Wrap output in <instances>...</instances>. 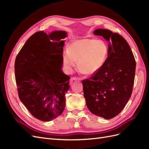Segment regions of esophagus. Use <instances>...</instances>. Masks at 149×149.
Listing matches in <instances>:
<instances>
[{"label":"esophagus","mask_w":149,"mask_h":149,"mask_svg":"<svg viewBox=\"0 0 149 149\" xmlns=\"http://www.w3.org/2000/svg\"><path fill=\"white\" fill-rule=\"evenodd\" d=\"M81 78H78V77H73L71 78L70 79V83H71L73 81H81Z\"/></svg>","instance_id":"obj_1"}]
</instances>
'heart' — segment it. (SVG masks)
<instances>
[{"instance_id": "heart-1", "label": "heart", "mask_w": 149, "mask_h": 149, "mask_svg": "<svg viewBox=\"0 0 149 149\" xmlns=\"http://www.w3.org/2000/svg\"><path fill=\"white\" fill-rule=\"evenodd\" d=\"M108 48L102 40L80 39L71 42L68 53L63 55V61L66 70L71 72L78 63V69L86 75H92L104 64Z\"/></svg>"}]
</instances>
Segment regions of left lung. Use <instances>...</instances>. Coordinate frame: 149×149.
Masks as SVG:
<instances>
[{
    "label": "left lung",
    "instance_id": "obj_1",
    "mask_svg": "<svg viewBox=\"0 0 149 149\" xmlns=\"http://www.w3.org/2000/svg\"><path fill=\"white\" fill-rule=\"evenodd\" d=\"M93 33L109 42L108 56L100 70L83 80L84 96L90 112L110 119L123 111L131 96L136 60L128 43L121 35L101 29Z\"/></svg>",
    "mask_w": 149,
    "mask_h": 149
}]
</instances>
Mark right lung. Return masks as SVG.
<instances>
[{"mask_svg": "<svg viewBox=\"0 0 149 149\" xmlns=\"http://www.w3.org/2000/svg\"><path fill=\"white\" fill-rule=\"evenodd\" d=\"M67 33H35L26 40L15 61L18 94L33 117L50 121L62 114L70 76L61 70Z\"/></svg>", "mask_w": 149, "mask_h": 149, "instance_id": "obj_1", "label": "right lung"}]
</instances>
